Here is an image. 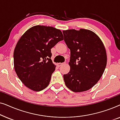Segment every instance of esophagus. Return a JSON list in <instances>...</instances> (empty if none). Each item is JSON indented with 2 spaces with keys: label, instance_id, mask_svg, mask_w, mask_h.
<instances>
[{
  "label": "esophagus",
  "instance_id": "esophagus-1",
  "mask_svg": "<svg viewBox=\"0 0 120 120\" xmlns=\"http://www.w3.org/2000/svg\"><path fill=\"white\" fill-rule=\"evenodd\" d=\"M64 64H65V63H57V65H58V67H60V66H62V65H63Z\"/></svg>",
  "mask_w": 120,
  "mask_h": 120
}]
</instances>
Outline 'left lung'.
Here are the masks:
<instances>
[{
    "mask_svg": "<svg viewBox=\"0 0 120 120\" xmlns=\"http://www.w3.org/2000/svg\"><path fill=\"white\" fill-rule=\"evenodd\" d=\"M63 33L70 50V69L63 75L65 84L74 92L87 91L98 82L105 69L107 56L104 44L88 29H69Z\"/></svg>",
    "mask_w": 120,
    "mask_h": 120,
    "instance_id": "obj_1",
    "label": "left lung"
}]
</instances>
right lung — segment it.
Returning a JSON list of instances; mask_svg holds the SVG:
<instances>
[{"instance_id":"1","label":"right lung","mask_w":120,"mask_h":120,"mask_svg":"<svg viewBox=\"0 0 120 120\" xmlns=\"http://www.w3.org/2000/svg\"><path fill=\"white\" fill-rule=\"evenodd\" d=\"M63 39L60 29L40 25L28 29L20 38L14 50V68L27 87L38 92L49 85L56 68L51 49Z\"/></svg>"}]
</instances>
